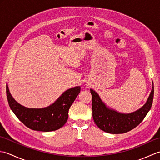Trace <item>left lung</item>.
Listing matches in <instances>:
<instances>
[{
	"instance_id": "1",
	"label": "left lung",
	"mask_w": 160,
	"mask_h": 160,
	"mask_svg": "<svg viewBox=\"0 0 160 160\" xmlns=\"http://www.w3.org/2000/svg\"><path fill=\"white\" fill-rule=\"evenodd\" d=\"M92 95L93 118L101 130L112 134L124 133L140 124L150 111L154 96V86L143 107L130 113H122L107 107L96 91L90 89Z\"/></svg>"
}]
</instances>
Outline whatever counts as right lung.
<instances>
[{"label": "right lung", "instance_id": "1", "mask_svg": "<svg viewBox=\"0 0 160 160\" xmlns=\"http://www.w3.org/2000/svg\"><path fill=\"white\" fill-rule=\"evenodd\" d=\"M80 92V87L71 88L50 106L29 108L22 106L13 99L8 84H6L7 98L10 108L27 127L38 131H53L62 127L68 120L69 108Z\"/></svg>", "mask_w": 160, "mask_h": 160}]
</instances>
